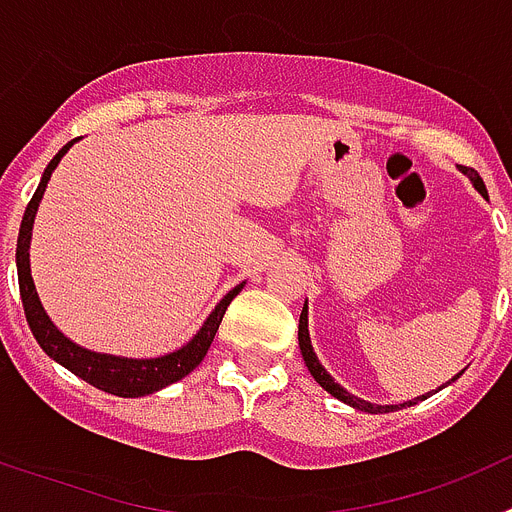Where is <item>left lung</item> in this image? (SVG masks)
<instances>
[{
  "mask_svg": "<svg viewBox=\"0 0 512 512\" xmlns=\"http://www.w3.org/2000/svg\"><path fill=\"white\" fill-rule=\"evenodd\" d=\"M459 169H461V174L469 176V182L474 184V189H477V192L482 194V197H487V187H485V182H482V176H479L474 169H469V166H459ZM297 338H300L302 359H305V366H307V369H310V374H312V377H315V382H318L325 392H330V395L336 397V400H341V402H346V405H351V408L364 410V413H392V410H400V408H405V405H415V402H420V400H425V397H428V395L415 397V400L402 402V405H372V402L361 400V397H354V395H351V392L343 390L341 384H338L336 379H333L328 372H325L323 364H320L318 356H315V351H312L310 330H307V305L302 307L300 330H297ZM456 377H459V374H456ZM454 379H451V382H454Z\"/></svg>",
  "mask_w": 512,
  "mask_h": 512,
  "instance_id": "left-lung-1",
  "label": "left lung"
}]
</instances>
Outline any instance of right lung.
<instances>
[{"instance_id": "right-lung-1", "label": "right lung", "mask_w": 512, "mask_h": 512, "mask_svg": "<svg viewBox=\"0 0 512 512\" xmlns=\"http://www.w3.org/2000/svg\"><path fill=\"white\" fill-rule=\"evenodd\" d=\"M74 146V140L66 143L61 151L53 156V161L45 166L43 176H40V184L35 189L33 200L27 202V210L22 215L20 235H17V279H20V297L22 307H25V318L30 330H33L35 341L40 343L45 354L51 356L53 361H58L61 366H66L71 374L81 377L84 382H89L92 387L102 392H110L117 397H143L153 395V392L164 390L169 384L179 382V379L187 377L194 366H200V361L205 359L207 348H210L212 338H215L217 328L223 323V315L228 310V305L233 302V297L243 289V284L233 287L223 300L217 302L215 310L210 312V318L205 320L197 336L182 346L174 354L158 356V359H125V356H110V354H97V351H89V348L76 346L74 341L63 336L61 330L53 325V320L45 315L43 305H40V297L35 292L33 274H30V238H33V223L35 212H38L40 200H43V192L51 182L53 169L58 166V161L63 158V153Z\"/></svg>"}]
</instances>
